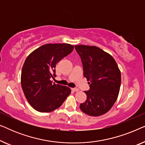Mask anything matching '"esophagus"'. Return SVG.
<instances>
[{
    "mask_svg": "<svg viewBox=\"0 0 145 145\" xmlns=\"http://www.w3.org/2000/svg\"><path fill=\"white\" fill-rule=\"evenodd\" d=\"M71 90H72L73 92H78L79 90L78 88H71Z\"/></svg>",
    "mask_w": 145,
    "mask_h": 145,
    "instance_id": "esophagus-1",
    "label": "esophagus"
}]
</instances>
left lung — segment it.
Listing matches in <instances>:
<instances>
[{
	"label": "left lung",
	"instance_id": "left-lung-1",
	"mask_svg": "<svg viewBox=\"0 0 145 145\" xmlns=\"http://www.w3.org/2000/svg\"><path fill=\"white\" fill-rule=\"evenodd\" d=\"M82 60L84 76L90 90L84 91L86 100L80 108L91 116H100L112 108L121 86V71L112 55L96 46L75 45Z\"/></svg>",
	"mask_w": 145,
	"mask_h": 145
}]
</instances>
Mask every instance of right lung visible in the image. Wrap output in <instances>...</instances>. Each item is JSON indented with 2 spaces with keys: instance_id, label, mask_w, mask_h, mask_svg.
<instances>
[{
  "instance_id": "obj_1",
  "label": "right lung",
  "mask_w": 145,
  "mask_h": 145,
  "mask_svg": "<svg viewBox=\"0 0 145 145\" xmlns=\"http://www.w3.org/2000/svg\"><path fill=\"white\" fill-rule=\"evenodd\" d=\"M73 49L74 46L69 43H48L35 49L25 60L22 88L27 102L37 112L56 110L71 94L69 87L53 83L50 78L55 76L57 63Z\"/></svg>"
}]
</instances>
